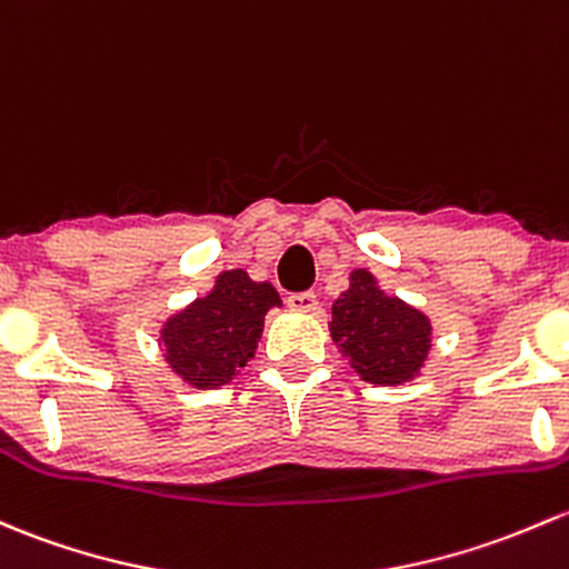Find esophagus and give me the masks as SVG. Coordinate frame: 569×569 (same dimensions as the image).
<instances>
[{"mask_svg": "<svg viewBox=\"0 0 569 569\" xmlns=\"http://www.w3.org/2000/svg\"><path fill=\"white\" fill-rule=\"evenodd\" d=\"M291 310H297V313H316L319 310V300H316L313 291H302V295H289V300H286Z\"/></svg>", "mask_w": 569, "mask_h": 569, "instance_id": "obj_1", "label": "esophagus"}]
</instances>
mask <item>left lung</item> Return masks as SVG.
Listing matches in <instances>:
<instances>
[{"label":"left lung","instance_id":"left-lung-1","mask_svg":"<svg viewBox=\"0 0 569 569\" xmlns=\"http://www.w3.org/2000/svg\"><path fill=\"white\" fill-rule=\"evenodd\" d=\"M330 335L355 373L379 387L415 381L433 346L428 316L387 295L365 267L351 269L349 289L332 302Z\"/></svg>","mask_w":569,"mask_h":569}]
</instances>
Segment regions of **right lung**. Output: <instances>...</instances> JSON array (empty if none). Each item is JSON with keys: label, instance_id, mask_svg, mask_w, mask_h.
<instances>
[{"label": "right lung", "instance_id": "add662e5", "mask_svg": "<svg viewBox=\"0 0 569 569\" xmlns=\"http://www.w3.org/2000/svg\"><path fill=\"white\" fill-rule=\"evenodd\" d=\"M280 305L269 280H253L244 269H226L204 297H196L160 325L163 360L193 390H218L253 360L264 316Z\"/></svg>", "mask_w": 569, "mask_h": 569}]
</instances>
